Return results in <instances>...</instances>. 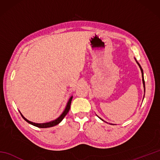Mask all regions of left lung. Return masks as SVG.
<instances>
[{"instance_id":"1","label":"left lung","mask_w":160,"mask_h":160,"mask_svg":"<svg viewBox=\"0 0 160 160\" xmlns=\"http://www.w3.org/2000/svg\"><path fill=\"white\" fill-rule=\"evenodd\" d=\"M135 61H136V62H137V64H138V66L140 67V70H141V72H142V82H143V85H144V92H145V82H144V73H143V69H142V67H141V66H140V64H139V62H138V61L136 60V59L135 58ZM99 118L100 120H102V121H104L102 119H101L100 117H98ZM104 122H105V121H104Z\"/></svg>"}]
</instances>
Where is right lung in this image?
<instances>
[{"mask_svg": "<svg viewBox=\"0 0 160 160\" xmlns=\"http://www.w3.org/2000/svg\"><path fill=\"white\" fill-rule=\"evenodd\" d=\"M72 98H73V96H71L70 98L69 99V100H68L67 102V104L66 105V107L65 108H64V110L63 111V112L62 113V114H61L60 116L56 118V120H52V121H50V122H45V123H35V122H31L28 120V119L25 118V117L23 116L22 114L20 113V111H19L20 115H21V116L22 117V118L25 120L26 122H28L29 124H32V125H33L35 126V127H37L38 128H49V127H54V126H56L57 124H58L60 122H61V121H62L64 118L66 116V115L68 113V112H69V109H70V107H71V100H72Z\"/></svg>", "mask_w": 160, "mask_h": 160, "instance_id": "1", "label": "right lung"}]
</instances>
